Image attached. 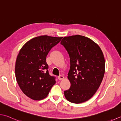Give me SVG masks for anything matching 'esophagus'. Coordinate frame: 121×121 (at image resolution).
Here are the masks:
<instances>
[{"label": "esophagus", "instance_id": "obj_1", "mask_svg": "<svg viewBox=\"0 0 121 121\" xmlns=\"http://www.w3.org/2000/svg\"><path fill=\"white\" fill-rule=\"evenodd\" d=\"M58 78L59 80H62L64 79V77L62 76V75H59Z\"/></svg>", "mask_w": 121, "mask_h": 121}]
</instances>
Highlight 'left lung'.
<instances>
[{"label": "left lung", "mask_w": 121, "mask_h": 121, "mask_svg": "<svg viewBox=\"0 0 121 121\" xmlns=\"http://www.w3.org/2000/svg\"><path fill=\"white\" fill-rule=\"evenodd\" d=\"M61 44L70 56L68 78L70 89L64 92L67 100L81 103L91 99L102 81L105 59L101 48L88 38L80 35L64 37Z\"/></svg>", "instance_id": "8db88e82"}]
</instances>
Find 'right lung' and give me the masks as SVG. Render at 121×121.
I'll return each instance as SVG.
<instances>
[{"instance_id":"right-lung-1","label":"right lung","mask_w":121,"mask_h":121,"mask_svg":"<svg viewBox=\"0 0 121 121\" xmlns=\"http://www.w3.org/2000/svg\"><path fill=\"white\" fill-rule=\"evenodd\" d=\"M62 38L37 37L26 43L19 51L15 65L16 80L23 93L32 100L44 99L56 83V77L49 74L46 57Z\"/></svg>"}]
</instances>
